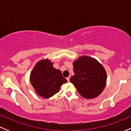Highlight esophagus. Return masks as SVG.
I'll return each mask as SVG.
<instances>
[{
  "instance_id": "1",
  "label": "esophagus",
  "mask_w": 131,
  "mask_h": 131,
  "mask_svg": "<svg viewBox=\"0 0 131 131\" xmlns=\"http://www.w3.org/2000/svg\"><path fill=\"white\" fill-rule=\"evenodd\" d=\"M70 76H68V77L67 78V81H68V82H69V81H70Z\"/></svg>"
}]
</instances>
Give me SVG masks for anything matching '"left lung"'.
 <instances>
[{"instance_id": "8db88e82", "label": "left lung", "mask_w": 131, "mask_h": 131, "mask_svg": "<svg viewBox=\"0 0 131 131\" xmlns=\"http://www.w3.org/2000/svg\"><path fill=\"white\" fill-rule=\"evenodd\" d=\"M74 75L70 81L73 84L82 97L94 99L104 89L106 82V73L98 61L91 57H79L73 63Z\"/></svg>"}]
</instances>
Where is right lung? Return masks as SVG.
Returning a JSON list of instances; mask_svg holds the SVG:
<instances>
[{"instance_id": "add662e5", "label": "right lung", "mask_w": 131, "mask_h": 131, "mask_svg": "<svg viewBox=\"0 0 131 131\" xmlns=\"http://www.w3.org/2000/svg\"><path fill=\"white\" fill-rule=\"evenodd\" d=\"M31 84L37 94L45 99L50 98L59 91L67 80L61 71L53 67L49 60H42L36 64L30 76Z\"/></svg>"}]
</instances>
